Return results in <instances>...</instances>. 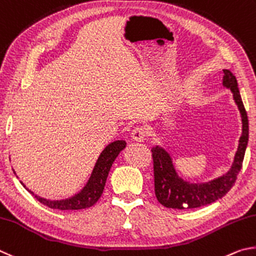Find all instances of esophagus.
<instances>
[{"mask_svg":"<svg viewBox=\"0 0 256 256\" xmlns=\"http://www.w3.org/2000/svg\"><path fill=\"white\" fill-rule=\"evenodd\" d=\"M146 136H147V132L144 126H137L136 128H134V130L132 132V138L136 142L145 140Z\"/></svg>","mask_w":256,"mask_h":256,"instance_id":"esophagus-1","label":"esophagus"}]
</instances>
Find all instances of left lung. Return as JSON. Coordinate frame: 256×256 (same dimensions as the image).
<instances>
[{
    "label": "left lung",
    "instance_id": "1",
    "mask_svg": "<svg viewBox=\"0 0 256 256\" xmlns=\"http://www.w3.org/2000/svg\"><path fill=\"white\" fill-rule=\"evenodd\" d=\"M224 85L230 88L234 93L236 104L242 114L243 121V135L240 136L238 150L236 152L234 163L227 174L207 183H189L181 178L173 168L170 155L158 146L152 148V158H153L154 166V186L155 196L158 202L164 207L173 209H192L202 207V206L212 204L214 201L222 198L232 186L235 184L237 176L243 165V160L248 142V118L245 106L242 101L237 80L228 70H222Z\"/></svg>",
    "mask_w": 256,
    "mask_h": 256
}]
</instances>
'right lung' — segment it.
Here are the masks:
<instances>
[{
  "mask_svg": "<svg viewBox=\"0 0 256 256\" xmlns=\"http://www.w3.org/2000/svg\"><path fill=\"white\" fill-rule=\"evenodd\" d=\"M126 147L124 140H116L111 144L108 145L104 150L98 156L96 160V166L93 168V172L91 174L88 182L86 186L83 188V190L78 192V194H75L72 198L65 199V200H47L40 196H36L34 192H31L24 186L26 190H28L31 194H32L39 202L47 206L50 209H58V210H80L85 209L88 207H92L94 204H96V201L100 199V196L103 194V189H104L106 181L109 174L110 168L112 166V163L114 162V160L118 154L120 153Z\"/></svg>",
  "mask_w": 256,
  "mask_h": 256,
  "instance_id": "add662e5",
  "label": "right lung"
}]
</instances>
